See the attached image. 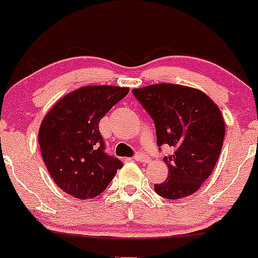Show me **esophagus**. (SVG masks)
<instances>
[{
  "label": "esophagus",
  "mask_w": 258,
  "mask_h": 258,
  "mask_svg": "<svg viewBox=\"0 0 258 258\" xmlns=\"http://www.w3.org/2000/svg\"><path fill=\"white\" fill-rule=\"evenodd\" d=\"M134 159L136 161H138V163H147V161H148V158H147L143 153H137V154L135 155Z\"/></svg>",
  "instance_id": "1"
}]
</instances>
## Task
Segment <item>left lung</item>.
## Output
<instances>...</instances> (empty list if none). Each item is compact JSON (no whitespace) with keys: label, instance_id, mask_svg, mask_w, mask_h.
Masks as SVG:
<instances>
[{"label":"left lung","instance_id":"1","mask_svg":"<svg viewBox=\"0 0 258 258\" xmlns=\"http://www.w3.org/2000/svg\"><path fill=\"white\" fill-rule=\"evenodd\" d=\"M152 116L157 144H168L174 153L164 158L168 179L154 185L168 200L191 196L211 176L225 135L219 107L196 88L180 84H152L132 90Z\"/></svg>","mask_w":258,"mask_h":258}]
</instances>
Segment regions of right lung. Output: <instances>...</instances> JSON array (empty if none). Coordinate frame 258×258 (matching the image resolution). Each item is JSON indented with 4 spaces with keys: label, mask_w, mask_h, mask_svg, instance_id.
<instances>
[{
    "label": "right lung",
    "mask_w": 258,
    "mask_h": 258,
    "mask_svg": "<svg viewBox=\"0 0 258 258\" xmlns=\"http://www.w3.org/2000/svg\"><path fill=\"white\" fill-rule=\"evenodd\" d=\"M128 92L126 87H82L45 115L39 128L41 157L56 185L70 196H99L122 168L117 158L105 153L99 121Z\"/></svg>",
    "instance_id": "1"
}]
</instances>
